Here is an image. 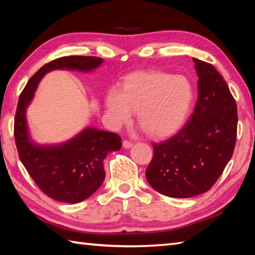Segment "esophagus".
<instances>
[{
  "instance_id": "1",
  "label": "esophagus",
  "mask_w": 255,
  "mask_h": 255,
  "mask_svg": "<svg viewBox=\"0 0 255 255\" xmlns=\"http://www.w3.org/2000/svg\"><path fill=\"white\" fill-rule=\"evenodd\" d=\"M132 144L133 143L131 141H128V140H124V141H123V147L126 148V149L132 147Z\"/></svg>"
}]
</instances>
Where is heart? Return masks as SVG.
<instances>
[{"instance_id":"heart-1","label":"heart","mask_w":255,"mask_h":255,"mask_svg":"<svg viewBox=\"0 0 255 255\" xmlns=\"http://www.w3.org/2000/svg\"><path fill=\"white\" fill-rule=\"evenodd\" d=\"M193 97V85L184 75L140 71L128 75L121 90L107 92L105 107L113 127L127 124L136 110L138 122L150 136L162 138L182 126Z\"/></svg>"}]
</instances>
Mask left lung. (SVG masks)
I'll return each instance as SVG.
<instances>
[{
    "mask_svg": "<svg viewBox=\"0 0 255 255\" xmlns=\"http://www.w3.org/2000/svg\"><path fill=\"white\" fill-rule=\"evenodd\" d=\"M198 99L185 126L171 138L153 143L145 170L156 192L188 198L209 191L234 154L238 113L226 81L213 64L193 58Z\"/></svg>",
    "mask_w": 255,
    "mask_h": 255,
    "instance_id": "1",
    "label": "left lung"
}]
</instances>
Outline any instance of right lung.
Masks as SVG:
<instances>
[{
  "instance_id": "obj_1",
  "label": "right lung",
  "mask_w": 255,
  "mask_h": 255,
  "mask_svg": "<svg viewBox=\"0 0 255 255\" xmlns=\"http://www.w3.org/2000/svg\"><path fill=\"white\" fill-rule=\"evenodd\" d=\"M99 57L68 56L42 66L27 82L18 99L14 121V137L19 159L37 186L58 202L75 204L90 197L105 178L103 161L122 148L117 133L86 128L69 141L58 145H38L27 129L26 108L42 77L56 69L92 71L100 67Z\"/></svg>"
}]
</instances>
